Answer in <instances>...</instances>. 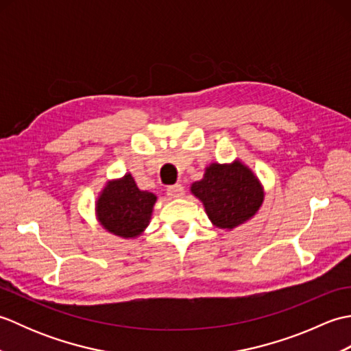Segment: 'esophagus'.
Listing matches in <instances>:
<instances>
[{
	"mask_svg": "<svg viewBox=\"0 0 351 351\" xmlns=\"http://www.w3.org/2000/svg\"><path fill=\"white\" fill-rule=\"evenodd\" d=\"M167 196L171 199H180L184 196V187L181 184L171 185V187L167 189Z\"/></svg>",
	"mask_w": 351,
	"mask_h": 351,
	"instance_id": "obj_1",
	"label": "esophagus"
}]
</instances>
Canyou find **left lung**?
Listing matches in <instances>:
<instances>
[{
	"mask_svg": "<svg viewBox=\"0 0 351 351\" xmlns=\"http://www.w3.org/2000/svg\"><path fill=\"white\" fill-rule=\"evenodd\" d=\"M190 191L202 202L213 226L223 230H232L252 220L265 197L259 178L238 158L208 164L202 180L193 182Z\"/></svg>",
	"mask_w": 351,
	"mask_h": 351,
	"instance_id": "obj_1",
	"label": "left lung"
}]
</instances>
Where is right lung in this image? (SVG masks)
<instances>
[{
	"mask_svg": "<svg viewBox=\"0 0 351 351\" xmlns=\"http://www.w3.org/2000/svg\"><path fill=\"white\" fill-rule=\"evenodd\" d=\"M156 195L140 190L131 173L108 180L95 202V215L99 225L116 237L134 240L151 223Z\"/></svg>",
	"mask_w": 351,
	"mask_h": 351,
	"instance_id": "1",
	"label": "right lung"
}]
</instances>
